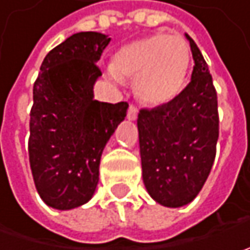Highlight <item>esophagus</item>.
<instances>
[{
  "mask_svg": "<svg viewBox=\"0 0 250 250\" xmlns=\"http://www.w3.org/2000/svg\"><path fill=\"white\" fill-rule=\"evenodd\" d=\"M126 118L129 121H135L138 118V108L136 107H133V105H130L129 108H128V114H126Z\"/></svg>",
  "mask_w": 250,
  "mask_h": 250,
  "instance_id": "obj_1",
  "label": "esophagus"
}]
</instances>
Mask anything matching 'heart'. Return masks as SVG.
<instances>
[{
    "instance_id": "1",
    "label": "heart",
    "mask_w": 250,
    "mask_h": 250,
    "mask_svg": "<svg viewBox=\"0 0 250 250\" xmlns=\"http://www.w3.org/2000/svg\"><path fill=\"white\" fill-rule=\"evenodd\" d=\"M189 66L190 48L187 40L157 33L122 45L114 54L107 75L115 82L135 79L138 99L150 105H161L182 90Z\"/></svg>"
}]
</instances>
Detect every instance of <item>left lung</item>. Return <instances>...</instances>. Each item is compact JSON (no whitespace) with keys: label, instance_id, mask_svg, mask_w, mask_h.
I'll use <instances>...</instances> for the list:
<instances>
[{"label":"left lung","instance_id":"8db88e82","mask_svg":"<svg viewBox=\"0 0 250 250\" xmlns=\"http://www.w3.org/2000/svg\"><path fill=\"white\" fill-rule=\"evenodd\" d=\"M195 61L190 82L174 100L138 115L142 177L153 200L190 203L206 182L218 139L217 93L208 66L189 34Z\"/></svg>","mask_w":250,"mask_h":250}]
</instances>
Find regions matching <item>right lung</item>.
<instances>
[{
	"mask_svg": "<svg viewBox=\"0 0 250 250\" xmlns=\"http://www.w3.org/2000/svg\"><path fill=\"white\" fill-rule=\"evenodd\" d=\"M111 37L72 34L45 55L33 86L29 160L47 206L71 210L90 200L103 150L126 117L128 103L94 100L96 62Z\"/></svg>",
	"mask_w": 250,
	"mask_h": 250,
	"instance_id": "right-lung-1",
	"label": "right lung"
}]
</instances>
